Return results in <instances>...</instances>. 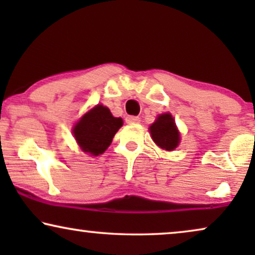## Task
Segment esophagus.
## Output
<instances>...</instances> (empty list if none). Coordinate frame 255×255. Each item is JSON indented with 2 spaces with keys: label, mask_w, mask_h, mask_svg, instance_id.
<instances>
[{
  "label": "esophagus",
  "mask_w": 255,
  "mask_h": 255,
  "mask_svg": "<svg viewBox=\"0 0 255 255\" xmlns=\"http://www.w3.org/2000/svg\"><path fill=\"white\" fill-rule=\"evenodd\" d=\"M125 121H127V123L128 124H134V123H139V122H140V118L137 116H128Z\"/></svg>",
  "instance_id": "34e87169"
}]
</instances>
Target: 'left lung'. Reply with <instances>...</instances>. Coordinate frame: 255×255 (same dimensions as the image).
<instances>
[{"mask_svg": "<svg viewBox=\"0 0 255 255\" xmlns=\"http://www.w3.org/2000/svg\"><path fill=\"white\" fill-rule=\"evenodd\" d=\"M152 139L159 147L173 151L180 142V134L170 114H163L149 128Z\"/></svg>", "mask_w": 255, "mask_h": 255, "instance_id": "left-lung-1", "label": "left lung"}]
</instances>
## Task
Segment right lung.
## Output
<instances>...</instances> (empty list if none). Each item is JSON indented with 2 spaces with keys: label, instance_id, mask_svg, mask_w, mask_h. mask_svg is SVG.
I'll list each match as a JSON object with an SVG mask.
<instances>
[{
  "label": "right lung",
  "instance_id": "add662e5",
  "mask_svg": "<svg viewBox=\"0 0 255 255\" xmlns=\"http://www.w3.org/2000/svg\"><path fill=\"white\" fill-rule=\"evenodd\" d=\"M122 125V118L114 117L107 107L99 104L76 123L73 133L83 152L99 155L109 147Z\"/></svg>",
  "mask_w": 255,
  "mask_h": 255
}]
</instances>
